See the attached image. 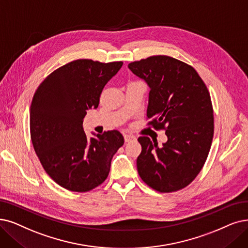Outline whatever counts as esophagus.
I'll return each instance as SVG.
<instances>
[{
  "label": "esophagus",
  "mask_w": 248,
  "mask_h": 248,
  "mask_svg": "<svg viewBox=\"0 0 248 248\" xmlns=\"http://www.w3.org/2000/svg\"><path fill=\"white\" fill-rule=\"evenodd\" d=\"M124 140H125V142H129L130 140H135V137L130 134H124Z\"/></svg>",
  "instance_id": "obj_1"
}]
</instances>
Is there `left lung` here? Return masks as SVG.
Segmentation results:
<instances>
[{"label": "left lung", "instance_id": "obj_1", "mask_svg": "<svg viewBox=\"0 0 248 248\" xmlns=\"http://www.w3.org/2000/svg\"><path fill=\"white\" fill-rule=\"evenodd\" d=\"M150 86L148 126L165 130L168 141L140 136L136 160L142 181L162 193L181 190L200 174L214 137L211 95L195 69L169 56H152L128 65Z\"/></svg>", "mask_w": 248, "mask_h": 248}]
</instances>
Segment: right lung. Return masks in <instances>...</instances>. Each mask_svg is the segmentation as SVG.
Segmentation results:
<instances>
[{"label":"right lung","instance_id":"obj_1","mask_svg":"<svg viewBox=\"0 0 248 248\" xmlns=\"http://www.w3.org/2000/svg\"><path fill=\"white\" fill-rule=\"evenodd\" d=\"M123 62L72 61L47 75L35 91L31 106V138L44 170L74 192L100 186L110 172L113 155L124 144L118 130L88 138L82 120L96 108L105 85Z\"/></svg>","mask_w":248,"mask_h":248}]
</instances>
